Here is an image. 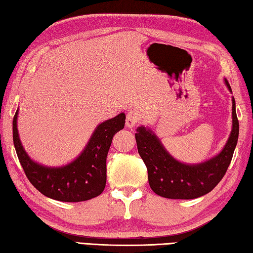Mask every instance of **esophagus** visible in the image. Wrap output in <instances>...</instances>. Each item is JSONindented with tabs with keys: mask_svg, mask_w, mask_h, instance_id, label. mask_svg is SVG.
<instances>
[{
	"mask_svg": "<svg viewBox=\"0 0 253 253\" xmlns=\"http://www.w3.org/2000/svg\"><path fill=\"white\" fill-rule=\"evenodd\" d=\"M139 119H140V115L138 111L137 110L129 111L126 117V126L128 128H134L137 125V123L139 122Z\"/></svg>",
	"mask_w": 253,
	"mask_h": 253,
	"instance_id": "1",
	"label": "esophagus"
}]
</instances>
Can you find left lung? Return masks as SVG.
<instances>
[{
	"label": "left lung",
	"instance_id": "obj_1",
	"mask_svg": "<svg viewBox=\"0 0 253 253\" xmlns=\"http://www.w3.org/2000/svg\"><path fill=\"white\" fill-rule=\"evenodd\" d=\"M225 85L232 93L228 80ZM135 134L137 148L147 168L149 186L157 195L166 199L191 200L211 192L223 178L239 137V121L232 97V129L222 151L198 164H185L170 155L161 139L148 127L140 126Z\"/></svg>",
	"mask_w": 253,
	"mask_h": 253
}]
</instances>
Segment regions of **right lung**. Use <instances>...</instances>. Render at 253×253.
<instances>
[{
    "label": "right lung",
    "mask_w": 253,
    "mask_h": 253,
    "mask_svg": "<svg viewBox=\"0 0 253 253\" xmlns=\"http://www.w3.org/2000/svg\"><path fill=\"white\" fill-rule=\"evenodd\" d=\"M19 108L13 118V143L24 173L46 198L61 202H81L100 195L106 186V160L114 135L125 126L124 113L99 124L84 151L63 166L51 168L33 161L25 152L18 130Z\"/></svg>",
    "instance_id": "add662e5"
}]
</instances>
